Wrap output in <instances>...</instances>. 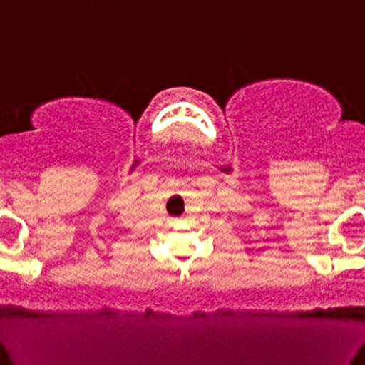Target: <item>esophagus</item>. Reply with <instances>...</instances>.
<instances>
[{
    "mask_svg": "<svg viewBox=\"0 0 365 365\" xmlns=\"http://www.w3.org/2000/svg\"><path fill=\"white\" fill-rule=\"evenodd\" d=\"M178 222V219H175V217H171V225H177Z\"/></svg>",
    "mask_w": 365,
    "mask_h": 365,
    "instance_id": "esophagus-1",
    "label": "esophagus"
}]
</instances>
